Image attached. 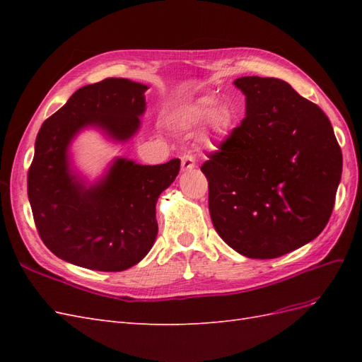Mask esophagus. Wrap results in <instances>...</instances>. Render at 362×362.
<instances>
[{
	"instance_id": "obj_1",
	"label": "esophagus",
	"mask_w": 362,
	"mask_h": 362,
	"mask_svg": "<svg viewBox=\"0 0 362 362\" xmlns=\"http://www.w3.org/2000/svg\"><path fill=\"white\" fill-rule=\"evenodd\" d=\"M194 166H196V161L192 154H185L181 157V169L182 170H192Z\"/></svg>"
}]
</instances>
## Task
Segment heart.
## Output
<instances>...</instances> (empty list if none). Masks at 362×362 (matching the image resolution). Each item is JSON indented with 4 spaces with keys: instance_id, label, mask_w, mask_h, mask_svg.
Segmentation results:
<instances>
[{
    "instance_id": "heart-1",
    "label": "heart",
    "mask_w": 362,
    "mask_h": 362,
    "mask_svg": "<svg viewBox=\"0 0 362 362\" xmlns=\"http://www.w3.org/2000/svg\"><path fill=\"white\" fill-rule=\"evenodd\" d=\"M206 120V128L213 134H225L231 124V115L225 107L216 105L210 96H202L192 103H187L177 108L173 113V122L180 128L190 129L201 125Z\"/></svg>"
}]
</instances>
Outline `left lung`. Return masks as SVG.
<instances>
[{"label": "left lung", "mask_w": 362, "mask_h": 362, "mask_svg": "<svg viewBox=\"0 0 362 362\" xmlns=\"http://www.w3.org/2000/svg\"><path fill=\"white\" fill-rule=\"evenodd\" d=\"M246 116L201 170L217 234L270 259L310 243L334 210L343 156L329 119L278 78L242 76Z\"/></svg>", "instance_id": "left-lung-1"}]
</instances>
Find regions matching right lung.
Listing matches in <instances>:
<instances>
[{"mask_svg": "<svg viewBox=\"0 0 362 362\" xmlns=\"http://www.w3.org/2000/svg\"><path fill=\"white\" fill-rule=\"evenodd\" d=\"M148 86L107 78L76 90L42 124L27 190L42 242L59 258L90 270L122 272L151 250L158 233L156 204L177 178L180 158L157 166L116 158L87 187L71 169L68 148L86 127L127 141L140 127Z\"/></svg>", "mask_w": 362, "mask_h": 362, "instance_id": "obj_1", "label": "right lung"}]
</instances>
